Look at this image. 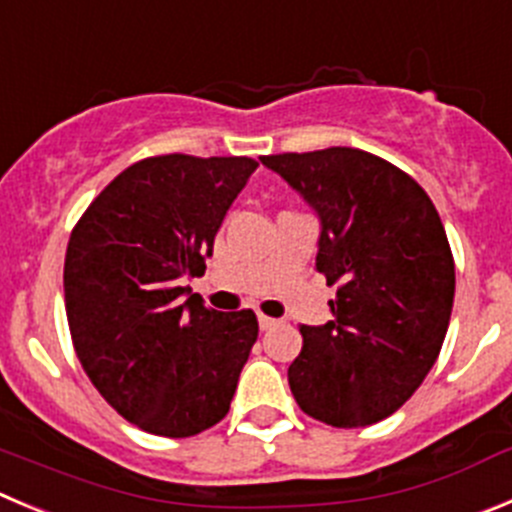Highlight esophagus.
<instances>
[{
  "mask_svg": "<svg viewBox=\"0 0 512 512\" xmlns=\"http://www.w3.org/2000/svg\"><path fill=\"white\" fill-rule=\"evenodd\" d=\"M257 323H260V331H272L275 326H280V321H275L270 315H257Z\"/></svg>",
  "mask_w": 512,
  "mask_h": 512,
  "instance_id": "esophagus-1",
  "label": "esophagus"
}]
</instances>
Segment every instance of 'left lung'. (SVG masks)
Listing matches in <instances>:
<instances>
[{
    "label": "left lung",
    "instance_id": "1",
    "mask_svg": "<svg viewBox=\"0 0 512 512\" xmlns=\"http://www.w3.org/2000/svg\"><path fill=\"white\" fill-rule=\"evenodd\" d=\"M260 161L315 212V270L338 285L333 321L300 326L290 391L331 427L381 422L419 389L450 326L455 260L442 219L412 176L358 148Z\"/></svg>",
    "mask_w": 512,
    "mask_h": 512
}]
</instances>
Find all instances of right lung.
<instances>
[{"label":"right lung","instance_id":"right-lung-1","mask_svg":"<svg viewBox=\"0 0 512 512\" xmlns=\"http://www.w3.org/2000/svg\"><path fill=\"white\" fill-rule=\"evenodd\" d=\"M255 169L247 156L143 159L70 234L62 283L75 353L103 399L143 432L181 439L227 417L257 318L207 308L184 280L204 272Z\"/></svg>","mask_w":512,"mask_h":512}]
</instances>
